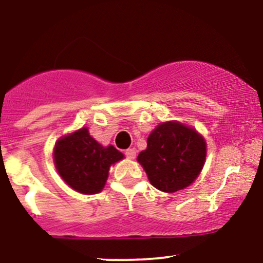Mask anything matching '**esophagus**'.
Returning <instances> with one entry per match:
<instances>
[{
	"label": "esophagus",
	"mask_w": 263,
	"mask_h": 263,
	"mask_svg": "<svg viewBox=\"0 0 263 263\" xmlns=\"http://www.w3.org/2000/svg\"><path fill=\"white\" fill-rule=\"evenodd\" d=\"M125 155H126V157H127V159L134 160L136 157V150L135 149H127L125 152Z\"/></svg>",
	"instance_id": "esophagus-1"
}]
</instances>
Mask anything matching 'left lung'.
<instances>
[{
	"label": "left lung",
	"instance_id": "1",
	"mask_svg": "<svg viewBox=\"0 0 263 263\" xmlns=\"http://www.w3.org/2000/svg\"><path fill=\"white\" fill-rule=\"evenodd\" d=\"M205 157L207 142L203 136L194 127L171 120L153 129L137 161L154 187L173 194L197 179Z\"/></svg>",
	"mask_w": 263,
	"mask_h": 263
}]
</instances>
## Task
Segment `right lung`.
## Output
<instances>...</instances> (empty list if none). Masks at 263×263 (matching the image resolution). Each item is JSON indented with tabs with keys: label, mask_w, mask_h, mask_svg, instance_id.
<instances>
[{
	"label": "right lung",
	"mask_w": 263,
	"mask_h": 263,
	"mask_svg": "<svg viewBox=\"0 0 263 263\" xmlns=\"http://www.w3.org/2000/svg\"><path fill=\"white\" fill-rule=\"evenodd\" d=\"M52 157L56 171L69 187L95 195L103 190L110 166L125 156L113 145L100 144L89 128L82 127L56 141Z\"/></svg>",
	"instance_id": "1"
}]
</instances>
